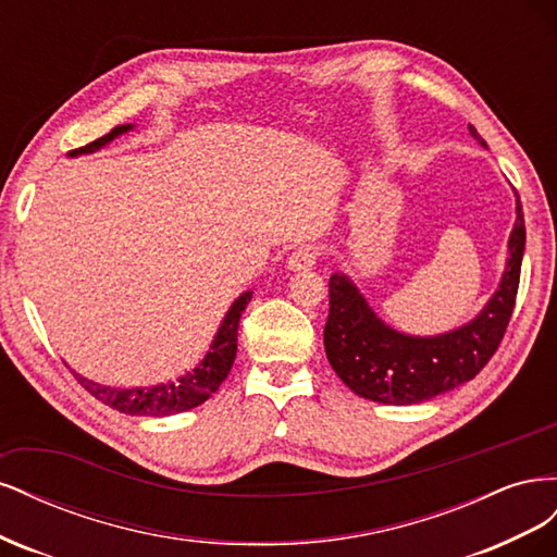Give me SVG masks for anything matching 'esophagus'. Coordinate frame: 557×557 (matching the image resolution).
Wrapping results in <instances>:
<instances>
[{"mask_svg":"<svg viewBox=\"0 0 557 557\" xmlns=\"http://www.w3.org/2000/svg\"><path fill=\"white\" fill-rule=\"evenodd\" d=\"M315 248L311 246H299L293 256L288 258V269H293V272H301V269H311L315 264Z\"/></svg>","mask_w":557,"mask_h":557,"instance_id":"34e87169","label":"esophagus"}]
</instances>
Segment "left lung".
I'll list each match as a JSON object with an SVG mask.
<instances>
[{"mask_svg":"<svg viewBox=\"0 0 557 557\" xmlns=\"http://www.w3.org/2000/svg\"><path fill=\"white\" fill-rule=\"evenodd\" d=\"M469 134L481 146L474 125ZM525 218L516 193V223L499 288L467 325L436 336H411L385 325L346 274L330 276L325 352L352 393L381 404H418L474 379L495 356L513 313Z\"/></svg>","mask_w":557,"mask_h":557,"instance_id":"1","label":"left lung"}]
</instances>
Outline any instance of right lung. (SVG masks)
I'll list each match as a JSON object with an SVG mask.
<instances>
[{
  "label": "right lung",
  "mask_w": 557,
  "mask_h": 557,
  "mask_svg": "<svg viewBox=\"0 0 557 557\" xmlns=\"http://www.w3.org/2000/svg\"><path fill=\"white\" fill-rule=\"evenodd\" d=\"M132 127L134 125H117L109 134H104V137H99L97 141L72 150L70 156L76 158L83 153H95V150L107 146L115 137H121V134L129 132ZM250 297L252 293H244L234 299V305L225 313L221 327H218L213 336L211 348L205 356V360H201L193 372H185L176 381L150 385V387H111V385H99L76 372L74 376L95 399L127 416H174L181 411L195 409L199 404H205L230 374L234 358H237L239 318Z\"/></svg>",
  "instance_id": "add662e5"
}]
</instances>
